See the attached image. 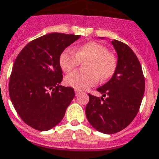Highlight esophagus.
<instances>
[{"label":"esophagus","instance_id":"esophagus-1","mask_svg":"<svg viewBox=\"0 0 159 159\" xmlns=\"http://www.w3.org/2000/svg\"><path fill=\"white\" fill-rule=\"evenodd\" d=\"M80 93H81V91L78 90V89H75V94L76 95H79Z\"/></svg>","mask_w":159,"mask_h":159}]
</instances>
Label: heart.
<instances>
[{
  "label": "heart",
  "instance_id": "1",
  "mask_svg": "<svg viewBox=\"0 0 159 159\" xmlns=\"http://www.w3.org/2000/svg\"><path fill=\"white\" fill-rule=\"evenodd\" d=\"M85 61L86 71H72L65 77L67 86L78 90L88 89L97 84L99 78L102 81L111 78L117 67L116 56L95 42H87L73 50L66 48L59 56V65L64 71H71Z\"/></svg>",
  "mask_w": 159,
  "mask_h": 159
}]
</instances>
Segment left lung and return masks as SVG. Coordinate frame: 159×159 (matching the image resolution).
I'll return each mask as SVG.
<instances>
[{
	"label": "left lung",
	"mask_w": 159,
	"mask_h": 159,
	"mask_svg": "<svg viewBox=\"0 0 159 159\" xmlns=\"http://www.w3.org/2000/svg\"><path fill=\"white\" fill-rule=\"evenodd\" d=\"M118 60L114 75L97 89L102 94L89 95L86 106L88 122L98 132L113 134L128 127L140 108L145 90L141 64L133 51L123 42H112Z\"/></svg>",
	"instance_id": "8db88e82"
}]
</instances>
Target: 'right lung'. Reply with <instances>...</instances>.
<instances>
[{"instance_id": "right-lung-1", "label": "right lung", "mask_w": 159, "mask_h": 159, "mask_svg": "<svg viewBox=\"0 0 159 159\" xmlns=\"http://www.w3.org/2000/svg\"><path fill=\"white\" fill-rule=\"evenodd\" d=\"M79 37L47 34L26 44L16 58L10 76V98L23 122L36 130L57 125L74 98L73 88L60 85L59 56Z\"/></svg>"}]
</instances>
